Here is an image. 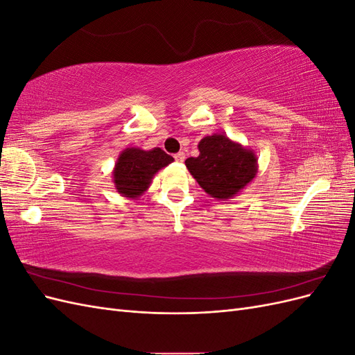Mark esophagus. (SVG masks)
Segmentation results:
<instances>
[{
  "label": "esophagus",
  "instance_id": "esophagus-1",
  "mask_svg": "<svg viewBox=\"0 0 355 355\" xmlns=\"http://www.w3.org/2000/svg\"><path fill=\"white\" fill-rule=\"evenodd\" d=\"M185 153H178L176 155H175V159L178 161V163H184V161H185Z\"/></svg>",
  "mask_w": 355,
  "mask_h": 355
}]
</instances>
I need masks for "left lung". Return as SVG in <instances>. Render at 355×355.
I'll return each mask as SVG.
<instances>
[{"label": "left lung", "instance_id": "left-lung-1", "mask_svg": "<svg viewBox=\"0 0 355 355\" xmlns=\"http://www.w3.org/2000/svg\"><path fill=\"white\" fill-rule=\"evenodd\" d=\"M198 157L185 161L198 185L216 200H230L250 184L257 175V157L253 149L232 141L227 135L202 137Z\"/></svg>", "mask_w": 355, "mask_h": 355}]
</instances>
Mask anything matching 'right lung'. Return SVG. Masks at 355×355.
Here are the masks:
<instances>
[{"label":"right lung","mask_w":355,"mask_h":355,"mask_svg":"<svg viewBox=\"0 0 355 355\" xmlns=\"http://www.w3.org/2000/svg\"><path fill=\"white\" fill-rule=\"evenodd\" d=\"M173 161L175 158L161 148H153L149 151L135 146L125 148L118 155L112 170L116 192L125 198H139L148 191L158 171Z\"/></svg>","instance_id":"right-lung-1"}]
</instances>
